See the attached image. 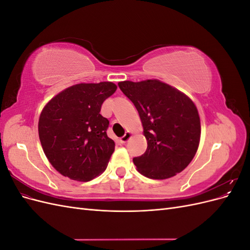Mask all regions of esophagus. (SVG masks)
I'll use <instances>...</instances> for the list:
<instances>
[{"instance_id": "obj_1", "label": "esophagus", "mask_w": 250, "mask_h": 250, "mask_svg": "<svg viewBox=\"0 0 250 250\" xmlns=\"http://www.w3.org/2000/svg\"><path fill=\"white\" fill-rule=\"evenodd\" d=\"M131 137H132V133L128 131V132H126V133L123 135L122 138L120 139V143H121V144H125V143H127L128 141L130 140Z\"/></svg>"}]
</instances>
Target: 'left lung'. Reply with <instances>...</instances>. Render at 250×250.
I'll use <instances>...</instances> for the list:
<instances>
[{"instance_id": "1", "label": "left lung", "mask_w": 250, "mask_h": 250, "mask_svg": "<svg viewBox=\"0 0 250 250\" xmlns=\"http://www.w3.org/2000/svg\"><path fill=\"white\" fill-rule=\"evenodd\" d=\"M118 85L137 108L147 140L133 158L144 176L170 178L187 168L198 149L200 119L190 98L160 80L123 81Z\"/></svg>"}]
</instances>
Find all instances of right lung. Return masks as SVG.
Masks as SVG:
<instances>
[{
	"mask_svg": "<svg viewBox=\"0 0 250 250\" xmlns=\"http://www.w3.org/2000/svg\"><path fill=\"white\" fill-rule=\"evenodd\" d=\"M117 90L112 82L80 83L55 96L42 109L39 135L51 165L63 176L89 181L106 169L115 150L102 103Z\"/></svg>",
	"mask_w": 250,
	"mask_h": 250,
	"instance_id": "1",
	"label": "right lung"
}]
</instances>
